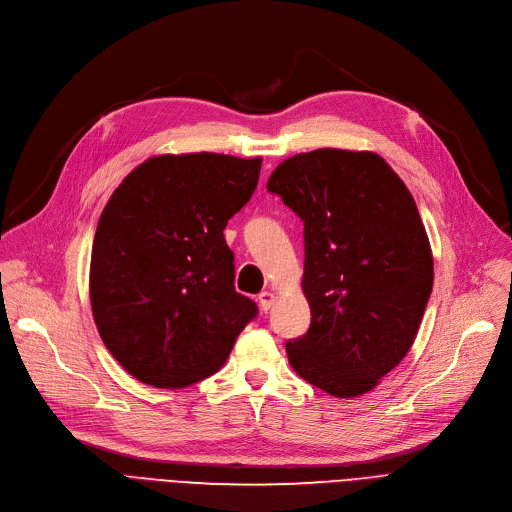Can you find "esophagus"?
I'll return each mask as SVG.
<instances>
[{"label":"esophagus","instance_id":"34e87169","mask_svg":"<svg viewBox=\"0 0 512 512\" xmlns=\"http://www.w3.org/2000/svg\"><path fill=\"white\" fill-rule=\"evenodd\" d=\"M257 301H259V307H261V311H263V313H267V311L272 309V305H274V294H272L270 290H263V292H259Z\"/></svg>","mask_w":512,"mask_h":512}]
</instances>
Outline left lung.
<instances>
[{
    "instance_id": "obj_1",
    "label": "left lung",
    "mask_w": 512,
    "mask_h": 512,
    "mask_svg": "<svg viewBox=\"0 0 512 512\" xmlns=\"http://www.w3.org/2000/svg\"><path fill=\"white\" fill-rule=\"evenodd\" d=\"M305 226V336L286 342L292 369L351 398L378 386L417 336L434 259L415 199L369 151L317 149L288 157L267 180Z\"/></svg>"
}]
</instances>
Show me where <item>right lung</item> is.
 <instances>
[{
  "mask_svg": "<svg viewBox=\"0 0 512 512\" xmlns=\"http://www.w3.org/2000/svg\"><path fill=\"white\" fill-rule=\"evenodd\" d=\"M261 157L159 155L107 201L91 253L101 340L143 384L184 388L228 359L257 305L234 290L224 228L255 193Z\"/></svg>",
  "mask_w": 512,
  "mask_h": 512,
  "instance_id": "add662e5",
  "label": "right lung"
}]
</instances>
